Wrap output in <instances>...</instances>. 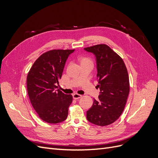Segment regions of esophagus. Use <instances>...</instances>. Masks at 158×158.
<instances>
[{
  "label": "esophagus",
  "mask_w": 158,
  "mask_h": 158,
  "mask_svg": "<svg viewBox=\"0 0 158 158\" xmlns=\"http://www.w3.org/2000/svg\"><path fill=\"white\" fill-rule=\"evenodd\" d=\"M73 97L74 99L77 100V99H78V98H81V95H80V94H78V93H74V94H73Z\"/></svg>",
  "instance_id": "obj_1"
}]
</instances>
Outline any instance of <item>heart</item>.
I'll return each mask as SVG.
<instances>
[{
  "instance_id": "obj_1",
  "label": "heart",
  "mask_w": 158,
  "mask_h": 158,
  "mask_svg": "<svg viewBox=\"0 0 158 158\" xmlns=\"http://www.w3.org/2000/svg\"><path fill=\"white\" fill-rule=\"evenodd\" d=\"M78 61L80 63V64H93L91 59L86 56H80L78 57Z\"/></svg>"
}]
</instances>
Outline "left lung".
I'll return each instance as SVG.
<instances>
[{"label":"left lung","mask_w":158,"mask_h":158,"mask_svg":"<svg viewBox=\"0 0 158 158\" xmlns=\"http://www.w3.org/2000/svg\"><path fill=\"white\" fill-rule=\"evenodd\" d=\"M96 57L97 79L100 88L98 100L94 99L87 111L90 123L104 127L114 123L121 116L130 92L127 69L121 58L107 45L100 44L84 48Z\"/></svg>","instance_id":"obj_1"}]
</instances>
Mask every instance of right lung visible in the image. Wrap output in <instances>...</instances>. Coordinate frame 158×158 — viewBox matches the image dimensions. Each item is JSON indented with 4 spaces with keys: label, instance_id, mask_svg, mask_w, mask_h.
<instances>
[{
    "label": "right lung",
    "instance_id": "1",
    "mask_svg": "<svg viewBox=\"0 0 158 158\" xmlns=\"http://www.w3.org/2000/svg\"><path fill=\"white\" fill-rule=\"evenodd\" d=\"M74 51L54 49L43 53L28 73L27 91L31 106L40 118L48 123H59L67 117L73 96L58 88L66 60Z\"/></svg>",
    "mask_w": 158,
    "mask_h": 158
}]
</instances>
